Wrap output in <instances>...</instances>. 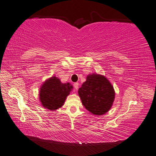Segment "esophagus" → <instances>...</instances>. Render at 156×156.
Returning <instances> with one entry per match:
<instances>
[{
	"label": "esophagus",
	"mask_w": 156,
	"mask_h": 156,
	"mask_svg": "<svg viewBox=\"0 0 156 156\" xmlns=\"http://www.w3.org/2000/svg\"><path fill=\"white\" fill-rule=\"evenodd\" d=\"M78 86H79L78 82H76V83H74V88H75V90H78Z\"/></svg>",
	"instance_id": "esophagus-1"
}]
</instances>
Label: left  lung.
<instances>
[{"label":"left lung","instance_id":"left-lung-1","mask_svg":"<svg viewBox=\"0 0 156 156\" xmlns=\"http://www.w3.org/2000/svg\"><path fill=\"white\" fill-rule=\"evenodd\" d=\"M82 103L89 112L94 115H102L110 110L115 101L113 87L105 76L88 74L78 89Z\"/></svg>","mask_w":156,"mask_h":156}]
</instances>
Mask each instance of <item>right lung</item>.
<instances>
[{
	"label": "right lung",
	"instance_id": "add662e5",
	"mask_svg": "<svg viewBox=\"0 0 156 156\" xmlns=\"http://www.w3.org/2000/svg\"><path fill=\"white\" fill-rule=\"evenodd\" d=\"M72 88L70 83H62L58 78L52 76L42 84L39 90V101L45 108L57 110L64 105Z\"/></svg>",
	"mask_w": 156,
	"mask_h": 156
}]
</instances>
